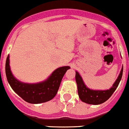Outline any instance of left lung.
I'll use <instances>...</instances> for the list:
<instances>
[{
	"mask_svg": "<svg viewBox=\"0 0 129 129\" xmlns=\"http://www.w3.org/2000/svg\"><path fill=\"white\" fill-rule=\"evenodd\" d=\"M123 69V67L121 68L119 76L112 86L109 90H94L88 88L83 82V79L79 74L76 71V81L77 85L78 95L80 100L83 102L90 105H100L105 102L111 97L119 85L122 77Z\"/></svg>",
	"mask_w": 129,
	"mask_h": 129,
	"instance_id": "obj_1",
	"label": "left lung"
}]
</instances>
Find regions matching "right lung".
<instances>
[{
    "instance_id": "add662e5",
    "label": "right lung",
    "mask_w": 129,
    "mask_h": 129,
    "mask_svg": "<svg viewBox=\"0 0 129 129\" xmlns=\"http://www.w3.org/2000/svg\"><path fill=\"white\" fill-rule=\"evenodd\" d=\"M70 68L68 66L58 68L46 80L29 84L17 80L12 74L10 70L9 55L6 61V75L12 89L25 101L33 104L44 103L52 100L57 93L64 75Z\"/></svg>"
}]
</instances>
